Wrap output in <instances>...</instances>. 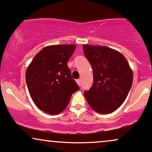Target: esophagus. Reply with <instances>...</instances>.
I'll list each match as a JSON object with an SVG mask.
<instances>
[{
    "instance_id": "obj_1",
    "label": "esophagus",
    "mask_w": 152,
    "mask_h": 152,
    "mask_svg": "<svg viewBox=\"0 0 152 152\" xmlns=\"http://www.w3.org/2000/svg\"><path fill=\"white\" fill-rule=\"evenodd\" d=\"M76 83H77V85H79V86L80 85V84H81V83H80V80H76Z\"/></svg>"
}]
</instances>
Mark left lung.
<instances>
[{
  "label": "left lung",
  "mask_w": 152,
  "mask_h": 152,
  "mask_svg": "<svg viewBox=\"0 0 152 152\" xmlns=\"http://www.w3.org/2000/svg\"><path fill=\"white\" fill-rule=\"evenodd\" d=\"M84 54L93 70L94 83L85 97L92 110L110 114L122 105L133 82L132 69L125 57L116 50L83 45Z\"/></svg>",
  "instance_id": "1"
}]
</instances>
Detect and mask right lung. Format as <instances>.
<instances>
[{
    "mask_svg": "<svg viewBox=\"0 0 152 152\" xmlns=\"http://www.w3.org/2000/svg\"><path fill=\"white\" fill-rule=\"evenodd\" d=\"M75 48L74 44L46 46L34 57L26 69L30 97L44 112L61 113L72 94L79 90L67 65Z\"/></svg>",
    "mask_w": 152,
    "mask_h": 152,
    "instance_id": "right-lung-1",
    "label": "right lung"
}]
</instances>
